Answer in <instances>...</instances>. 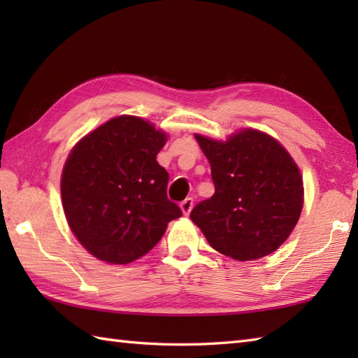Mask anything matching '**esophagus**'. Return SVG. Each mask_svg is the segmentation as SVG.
<instances>
[{"mask_svg":"<svg viewBox=\"0 0 358 358\" xmlns=\"http://www.w3.org/2000/svg\"><path fill=\"white\" fill-rule=\"evenodd\" d=\"M180 208H181V210H183L185 215H189V214H191L192 208H194V199H191V196H189V199H186L185 201H181Z\"/></svg>","mask_w":358,"mask_h":358,"instance_id":"1","label":"esophagus"}]
</instances>
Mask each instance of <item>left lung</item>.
<instances>
[{"instance_id":"left-lung-1","label":"left lung","mask_w":358,"mask_h":358,"mask_svg":"<svg viewBox=\"0 0 358 358\" xmlns=\"http://www.w3.org/2000/svg\"><path fill=\"white\" fill-rule=\"evenodd\" d=\"M210 163L215 194L191 212L209 245L238 262L277 250L303 208V180L292 157L268 134L245 129L226 141L195 135Z\"/></svg>"}]
</instances>
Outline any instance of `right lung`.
Listing matches in <instances>:
<instances>
[{
    "instance_id": "right-lung-1",
    "label": "right lung",
    "mask_w": 358,
    "mask_h": 358,
    "mask_svg": "<svg viewBox=\"0 0 358 358\" xmlns=\"http://www.w3.org/2000/svg\"><path fill=\"white\" fill-rule=\"evenodd\" d=\"M167 135L121 115L80 140L62 175L64 215L87 252L110 264L148 254L181 209L167 199L169 173L157 162Z\"/></svg>"
}]
</instances>
